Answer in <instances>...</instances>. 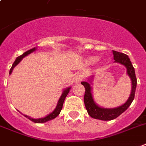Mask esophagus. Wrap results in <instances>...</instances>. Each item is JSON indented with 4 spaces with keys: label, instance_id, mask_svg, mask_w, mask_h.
Instances as JSON below:
<instances>
[{
    "label": "esophagus",
    "instance_id": "34e87169",
    "mask_svg": "<svg viewBox=\"0 0 146 146\" xmlns=\"http://www.w3.org/2000/svg\"><path fill=\"white\" fill-rule=\"evenodd\" d=\"M83 73H76L75 76H74V82L76 83H80L82 80H83Z\"/></svg>",
    "mask_w": 146,
    "mask_h": 146
}]
</instances>
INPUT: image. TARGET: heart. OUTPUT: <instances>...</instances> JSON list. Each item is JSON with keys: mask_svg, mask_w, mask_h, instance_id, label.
I'll use <instances>...</instances> for the list:
<instances>
[{"mask_svg": "<svg viewBox=\"0 0 146 146\" xmlns=\"http://www.w3.org/2000/svg\"><path fill=\"white\" fill-rule=\"evenodd\" d=\"M89 60L90 63H96L98 61V57L96 56H91L90 58L89 59Z\"/></svg>", "mask_w": 146, "mask_h": 146, "instance_id": "obj_1", "label": "heart"}]
</instances>
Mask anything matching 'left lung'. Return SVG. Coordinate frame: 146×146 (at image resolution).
Masks as SVG:
<instances>
[{
	"label": "left lung",
	"mask_w": 146,
	"mask_h": 146,
	"mask_svg": "<svg viewBox=\"0 0 146 146\" xmlns=\"http://www.w3.org/2000/svg\"><path fill=\"white\" fill-rule=\"evenodd\" d=\"M113 59L114 62L125 66L127 70V74L129 76L132 83V90L129 99L124 104L119 106L115 108H103L97 105L93 99V93H92V79L93 76L88 78V81L81 82L85 87V95H84V104L86 109L87 110V113L91 117L96 119L103 120V121H109V120L115 119L119 115H120L122 113H124L128 108L129 107L131 103L134 100L135 93V89L137 85V80L135 76V69L133 67L130 59L129 58L126 54L122 53H119L117 51L113 50Z\"/></svg>",
	"instance_id": "1"
}]
</instances>
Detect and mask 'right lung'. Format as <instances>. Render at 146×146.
<instances>
[{"mask_svg": "<svg viewBox=\"0 0 146 146\" xmlns=\"http://www.w3.org/2000/svg\"><path fill=\"white\" fill-rule=\"evenodd\" d=\"M36 50V47H34V48H32V49H31V50H29L26 51V52L23 53L22 55L17 56V57L16 58V60L14 61V63H13V65H12V66H11V70H10V72H9V74L11 75L14 67H15V66H16L17 65L18 63H20V62H21V61L23 60V58H24L26 56L29 55V54H31V53H33V51H35ZM70 89H71V87L70 86V87L66 88L65 90L63 91L62 95H61V96L60 97V99H59L58 103H57V105H56V108L54 109V110H53L52 113H50V114H48L47 115H46L45 117L39 118V119H33V118L30 117V116H28V115H24L25 116V117L27 118V119H29L30 120H31L32 122H35V123H43V122H47V121H50V120H52V119H55V118L56 117V116H57V115H58L60 113L61 110H62V108H63V102H64V100H65L66 97V96H67V94H68L69 92H70Z\"/></svg>", "mask_w": 146, "mask_h": 146, "instance_id": "1", "label": "right lung"}]
</instances>
